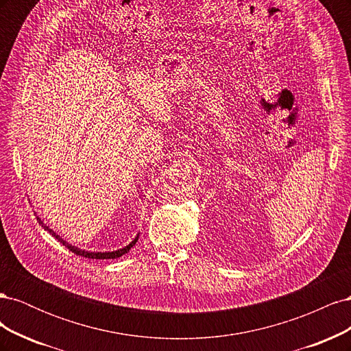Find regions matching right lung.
<instances>
[{
	"label": "right lung",
	"instance_id": "right-lung-1",
	"mask_svg": "<svg viewBox=\"0 0 351 351\" xmlns=\"http://www.w3.org/2000/svg\"><path fill=\"white\" fill-rule=\"evenodd\" d=\"M38 218V221H39V224L42 226V228L44 230H47L51 236H54L60 243H62L64 244V246L69 249V250H71L73 253H76V254H79V256H83V258H88V259H115V258H120V256H123V254H125L127 252H129L134 244H136V241L139 240V234H137L129 244H127V246H124L123 249H119V250H112V252H88V250H84V249H79V247H76V246H71L70 243H67L64 239H61L57 232L52 230V228H49L44 221H42L39 217H36Z\"/></svg>",
	"mask_w": 351,
	"mask_h": 351
}]
</instances>
